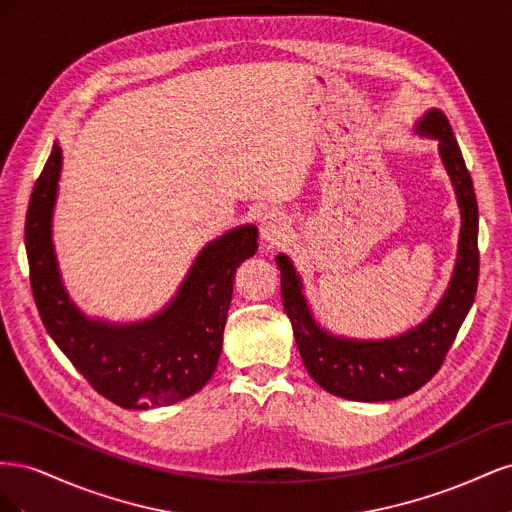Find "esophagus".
I'll return each instance as SVG.
<instances>
[{
    "label": "esophagus",
    "mask_w": 512,
    "mask_h": 512,
    "mask_svg": "<svg viewBox=\"0 0 512 512\" xmlns=\"http://www.w3.org/2000/svg\"><path fill=\"white\" fill-rule=\"evenodd\" d=\"M290 232V226L282 213H267L265 218L260 220V237L265 241L267 247L280 245Z\"/></svg>",
    "instance_id": "esophagus-1"
}]
</instances>
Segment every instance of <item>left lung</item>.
<instances>
[{"label": "left lung", "instance_id": "1", "mask_svg": "<svg viewBox=\"0 0 512 512\" xmlns=\"http://www.w3.org/2000/svg\"><path fill=\"white\" fill-rule=\"evenodd\" d=\"M416 132L438 138L442 164L455 188L461 213L459 247L451 284L431 316L391 339H348L324 331L314 320L292 260L280 254L282 301L301 359L324 391L352 401H391L421 389L442 367L478 286V205L472 177L446 115L431 108Z\"/></svg>", "mask_w": 512, "mask_h": 512}]
</instances>
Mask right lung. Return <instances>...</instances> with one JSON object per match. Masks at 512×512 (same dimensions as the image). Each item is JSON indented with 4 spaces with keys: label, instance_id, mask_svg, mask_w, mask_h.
<instances>
[{
    "label": "right lung",
    "instance_id": "right-lung-1",
    "mask_svg": "<svg viewBox=\"0 0 512 512\" xmlns=\"http://www.w3.org/2000/svg\"><path fill=\"white\" fill-rule=\"evenodd\" d=\"M61 173L57 143L34 185L25 218L29 282L44 329L83 378L113 404L168 406L198 393L220 361L237 267L258 250L256 226H239L200 250L160 314L111 324L87 318L61 284L51 222Z\"/></svg>",
    "mask_w": 512,
    "mask_h": 512
}]
</instances>
